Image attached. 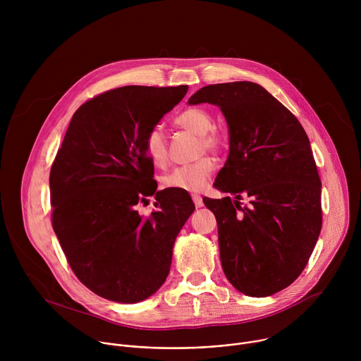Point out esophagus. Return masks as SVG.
<instances>
[{
    "instance_id": "esophagus-1",
    "label": "esophagus",
    "mask_w": 361,
    "mask_h": 361,
    "mask_svg": "<svg viewBox=\"0 0 361 361\" xmlns=\"http://www.w3.org/2000/svg\"><path fill=\"white\" fill-rule=\"evenodd\" d=\"M191 198H192V201H194V204H195V207H197V209L202 207L204 202H202V198H201L198 194H192V195H191Z\"/></svg>"
}]
</instances>
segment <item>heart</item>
<instances>
[{"instance_id":"1","label":"heart","mask_w":361,"mask_h":361,"mask_svg":"<svg viewBox=\"0 0 361 361\" xmlns=\"http://www.w3.org/2000/svg\"><path fill=\"white\" fill-rule=\"evenodd\" d=\"M176 124L198 135L200 151L219 152L224 145V135L214 128L213 114L202 107H190L176 117ZM144 151L149 161L164 167L169 163V141L164 128L160 124L152 126L144 137ZM216 163L212 157H202L191 164H184L173 169L163 176L161 183L166 188L198 192L209 184Z\"/></svg>"}]
</instances>
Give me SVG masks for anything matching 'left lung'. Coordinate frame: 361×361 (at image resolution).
<instances>
[{"mask_svg":"<svg viewBox=\"0 0 361 361\" xmlns=\"http://www.w3.org/2000/svg\"><path fill=\"white\" fill-rule=\"evenodd\" d=\"M188 102L219 106L230 130V154L214 185L235 200H204L217 220L224 274L247 295L279 293L305 269L322 230L310 141L295 116L251 81L205 85Z\"/></svg>","mask_w":361,"mask_h":361,"instance_id":"left-lung-1","label":"left lung"}]
</instances>
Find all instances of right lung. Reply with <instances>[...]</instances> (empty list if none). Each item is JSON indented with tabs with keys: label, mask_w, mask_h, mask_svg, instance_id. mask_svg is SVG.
I'll use <instances>...</instances> for the list:
<instances>
[{
	"label": "right lung",
	"mask_w": 361,
	"mask_h": 361,
	"mask_svg": "<svg viewBox=\"0 0 361 361\" xmlns=\"http://www.w3.org/2000/svg\"><path fill=\"white\" fill-rule=\"evenodd\" d=\"M187 88L127 85L90 98L51 166V223L71 270L99 297L137 302L169 276L176 237L195 207L188 194L157 191L144 137ZM151 195L158 210L141 216Z\"/></svg>",
	"instance_id": "right-lung-1"
}]
</instances>
